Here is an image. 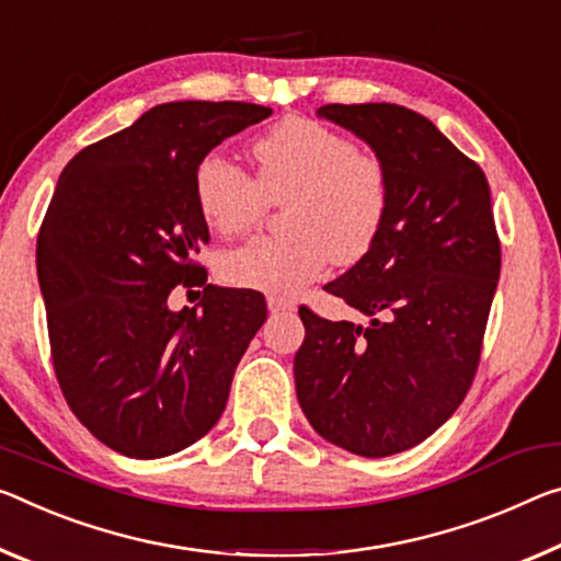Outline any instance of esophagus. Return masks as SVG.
Returning <instances> with one entry per match:
<instances>
[{
  "mask_svg": "<svg viewBox=\"0 0 561 561\" xmlns=\"http://www.w3.org/2000/svg\"><path fill=\"white\" fill-rule=\"evenodd\" d=\"M266 307H270L272 314H287V312H295V301L277 297V295H270L266 297Z\"/></svg>",
  "mask_w": 561,
  "mask_h": 561,
  "instance_id": "obj_1",
  "label": "esophagus"
}]
</instances>
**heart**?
Masks as SVG:
<instances>
[{
    "instance_id": "obj_1",
    "label": "heart",
    "mask_w": 561,
    "mask_h": 561,
    "mask_svg": "<svg viewBox=\"0 0 561 561\" xmlns=\"http://www.w3.org/2000/svg\"><path fill=\"white\" fill-rule=\"evenodd\" d=\"M256 182L221 154L194 172L204 221L219 234L256 227L266 202L287 199V237H256L221 256L219 272L239 289L295 295L322 274L329 256L354 264L377 242L389 207L387 169L352 139L307 117H287L254 141Z\"/></svg>"
}]
</instances>
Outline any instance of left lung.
<instances>
[{
	"label": "left lung",
	"instance_id": "obj_1",
	"mask_svg": "<svg viewBox=\"0 0 561 561\" xmlns=\"http://www.w3.org/2000/svg\"><path fill=\"white\" fill-rule=\"evenodd\" d=\"M387 169L377 242L327 291L369 317L329 322L299 309V407L319 437L359 457L424 442L472 385L500 282V239L482 169L399 104H327Z\"/></svg>",
	"mask_w": 561,
	"mask_h": 561
}]
</instances>
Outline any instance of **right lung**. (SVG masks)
I'll return each mask as SVG.
<instances>
[{
    "label": "right lung",
    "mask_w": 561,
    "mask_h": 561,
    "mask_svg": "<svg viewBox=\"0 0 561 561\" xmlns=\"http://www.w3.org/2000/svg\"><path fill=\"white\" fill-rule=\"evenodd\" d=\"M249 102H169L84 147L59 174L37 239L51 362L67 404L106 447L159 459L225 412L264 297L207 284L194 172L227 137L266 119ZM176 283L204 286L169 310Z\"/></svg>",
    "instance_id": "add662e5"
}]
</instances>
